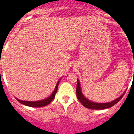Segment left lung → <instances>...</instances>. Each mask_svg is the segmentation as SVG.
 Segmentation results:
<instances>
[{"label": "left lung", "mask_w": 134, "mask_h": 134, "mask_svg": "<svg viewBox=\"0 0 134 134\" xmlns=\"http://www.w3.org/2000/svg\"><path fill=\"white\" fill-rule=\"evenodd\" d=\"M125 92H124L120 97L116 98V100L109 102V103H94L93 101H91L88 100L85 96L82 94L81 92V87H80V82L79 80L77 79V87H76V96L78 100L80 101V103H82V105L84 107H87L88 109H105L109 108L116 105V103H118V101H120V99L122 98Z\"/></svg>", "instance_id": "8db88e82"}]
</instances>
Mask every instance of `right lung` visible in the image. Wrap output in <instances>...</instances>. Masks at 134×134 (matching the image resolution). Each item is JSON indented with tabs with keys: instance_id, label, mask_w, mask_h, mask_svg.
Wrapping results in <instances>:
<instances>
[{
	"instance_id": "1",
	"label": "right lung",
	"mask_w": 134,
	"mask_h": 134,
	"mask_svg": "<svg viewBox=\"0 0 134 134\" xmlns=\"http://www.w3.org/2000/svg\"><path fill=\"white\" fill-rule=\"evenodd\" d=\"M60 79L58 81L57 84L56 85V87L54 89V92H52V93L51 95L47 97V98L43 99V100H38V101H25V100H20L19 99H17L16 100L20 103L21 104L24 105H26V106L28 107H44L46 106V105H49L52 100H53V99L55 98V96H56V93L57 92V90H58V84H59V82Z\"/></svg>"
}]
</instances>
